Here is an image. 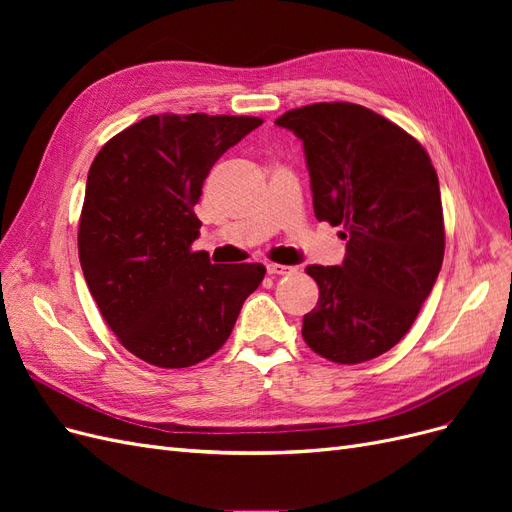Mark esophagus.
Masks as SVG:
<instances>
[{"label":"esophagus","mask_w":512,"mask_h":512,"mask_svg":"<svg viewBox=\"0 0 512 512\" xmlns=\"http://www.w3.org/2000/svg\"><path fill=\"white\" fill-rule=\"evenodd\" d=\"M294 271V267H288V265H275V262H271V265H267V273L271 275V277H275V275H288V273H292Z\"/></svg>","instance_id":"1"}]
</instances>
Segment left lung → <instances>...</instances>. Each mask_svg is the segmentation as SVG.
I'll return each instance as SVG.
<instances>
[{"label": "left lung", "instance_id": "left-lung-1", "mask_svg": "<svg viewBox=\"0 0 512 512\" xmlns=\"http://www.w3.org/2000/svg\"><path fill=\"white\" fill-rule=\"evenodd\" d=\"M275 123L303 141L316 218L348 241L339 267L305 269L320 288L305 344L342 365L376 359L410 331L438 280L436 168L414 136L361 104L318 102Z\"/></svg>", "mask_w": 512, "mask_h": 512}]
</instances>
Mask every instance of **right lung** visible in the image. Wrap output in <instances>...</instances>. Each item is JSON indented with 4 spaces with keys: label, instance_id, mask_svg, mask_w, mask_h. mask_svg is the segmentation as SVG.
<instances>
[{
    "label": "right lung",
    "instance_id": "add662e5",
    "mask_svg": "<svg viewBox=\"0 0 512 512\" xmlns=\"http://www.w3.org/2000/svg\"><path fill=\"white\" fill-rule=\"evenodd\" d=\"M260 117L151 115L113 136L91 162L79 258L91 297L121 346L164 369L209 359L267 269L211 265L192 252L194 205L222 153Z\"/></svg>",
    "mask_w": 512,
    "mask_h": 512
}]
</instances>
